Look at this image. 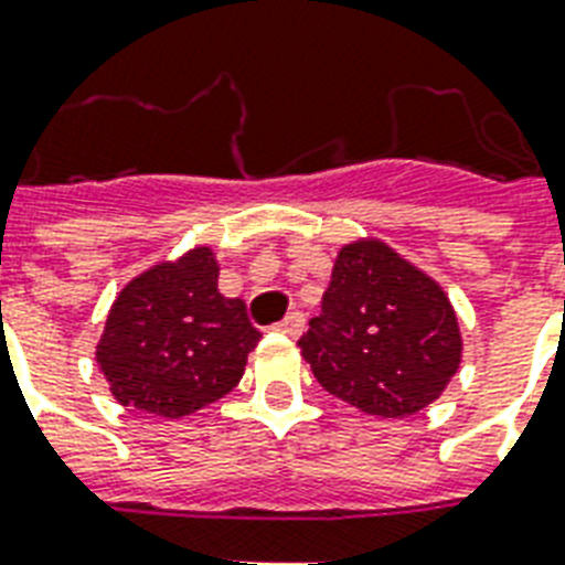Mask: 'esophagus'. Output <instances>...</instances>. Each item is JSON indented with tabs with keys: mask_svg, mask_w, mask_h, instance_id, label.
Masks as SVG:
<instances>
[{
	"mask_svg": "<svg viewBox=\"0 0 565 565\" xmlns=\"http://www.w3.org/2000/svg\"><path fill=\"white\" fill-rule=\"evenodd\" d=\"M301 328H305V317H301L299 310H292V313H287V317L275 326V331H281V334L287 337H299Z\"/></svg>",
	"mask_w": 565,
	"mask_h": 565,
	"instance_id": "34e87169",
	"label": "esophagus"
}]
</instances>
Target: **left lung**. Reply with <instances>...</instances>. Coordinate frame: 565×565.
<instances>
[{"mask_svg": "<svg viewBox=\"0 0 565 565\" xmlns=\"http://www.w3.org/2000/svg\"><path fill=\"white\" fill-rule=\"evenodd\" d=\"M299 345L328 393L381 419L437 402L463 354L446 290L381 239L340 248Z\"/></svg>", "mask_w": 565, "mask_h": 565, "instance_id": "8db88e82", "label": "left lung"}]
</instances>
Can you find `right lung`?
<instances>
[{
  "label": "right lung",
  "mask_w": 565,
  "mask_h": 565,
  "mask_svg": "<svg viewBox=\"0 0 565 565\" xmlns=\"http://www.w3.org/2000/svg\"><path fill=\"white\" fill-rule=\"evenodd\" d=\"M216 278L213 248L199 246L140 273L114 299L96 363L122 407L181 419L239 384L260 331Z\"/></svg>",
  "instance_id": "1"
}]
</instances>
